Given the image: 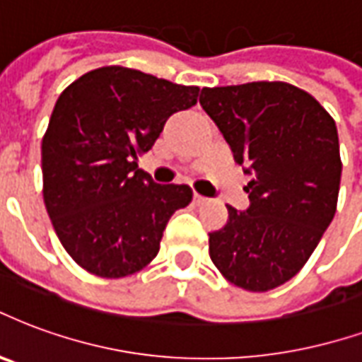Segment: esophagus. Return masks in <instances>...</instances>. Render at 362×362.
<instances>
[{"label":"esophagus","mask_w":362,"mask_h":362,"mask_svg":"<svg viewBox=\"0 0 362 362\" xmlns=\"http://www.w3.org/2000/svg\"><path fill=\"white\" fill-rule=\"evenodd\" d=\"M205 202H207V197H205V195L194 194V203H195V205H202V203H205Z\"/></svg>","instance_id":"34e87169"}]
</instances>
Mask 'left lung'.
<instances>
[{"label":"left lung","mask_w":362,"mask_h":362,"mask_svg":"<svg viewBox=\"0 0 362 362\" xmlns=\"http://www.w3.org/2000/svg\"><path fill=\"white\" fill-rule=\"evenodd\" d=\"M199 103L253 174L249 207H228V222L209 234V255L228 282L269 291L296 276L338 205V128L305 90L286 82L203 88Z\"/></svg>","instance_id":"1"}]
</instances>
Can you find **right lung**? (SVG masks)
<instances>
[{"label": "right lung", "mask_w": 362, "mask_h": 362, "mask_svg": "<svg viewBox=\"0 0 362 362\" xmlns=\"http://www.w3.org/2000/svg\"><path fill=\"white\" fill-rule=\"evenodd\" d=\"M199 88L127 66L86 72L61 93L42 140L44 203L74 263L101 278L130 276L159 253L186 184H155L138 168L170 115Z\"/></svg>", "instance_id": "1"}]
</instances>
